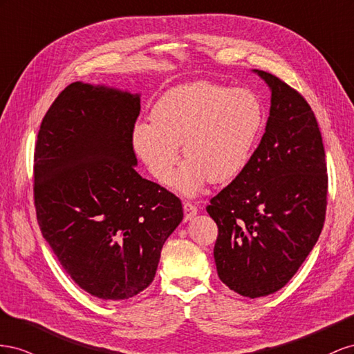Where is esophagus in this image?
Returning a JSON list of instances; mask_svg holds the SVG:
<instances>
[{
    "label": "esophagus",
    "mask_w": 354,
    "mask_h": 354,
    "mask_svg": "<svg viewBox=\"0 0 354 354\" xmlns=\"http://www.w3.org/2000/svg\"><path fill=\"white\" fill-rule=\"evenodd\" d=\"M184 214L185 221H191L197 215V207L193 203H189V201H184Z\"/></svg>",
    "instance_id": "1"
}]
</instances>
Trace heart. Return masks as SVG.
Returning a JSON list of instances; mask_svg holds the SVG:
<instances>
[{"label": "heart", "instance_id": "1", "mask_svg": "<svg viewBox=\"0 0 354 354\" xmlns=\"http://www.w3.org/2000/svg\"><path fill=\"white\" fill-rule=\"evenodd\" d=\"M151 120L133 129L135 153L160 184H169L183 145L187 161L174 185L180 193L194 194L207 179L225 184L245 170L264 113L250 90L197 82L169 90Z\"/></svg>", "mask_w": 354, "mask_h": 354}]
</instances>
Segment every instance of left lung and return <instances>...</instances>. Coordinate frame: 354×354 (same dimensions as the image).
I'll use <instances>...</instances> for the list:
<instances>
[{"mask_svg": "<svg viewBox=\"0 0 354 354\" xmlns=\"http://www.w3.org/2000/svg\"><path fill=\"white\" fill-rule=\"evenodd\" d=\"M271 92L266 133L245 170L206 207L218 225V276L237 294H274L322 233L328 175L317 121L297 90L254 69Z\"/></svg>", "mask_w": 354, "mask_h": 354, "instance_id": "obj_1", "label": "left lung"}]
</instances>
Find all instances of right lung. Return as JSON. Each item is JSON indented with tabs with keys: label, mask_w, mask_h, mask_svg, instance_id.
Masks as SVG:
<instances>
[{
	"label": "right lung",
	"mask_w": 354,
	"mask_h": 354,
	"mask_svg": "<svg viewBox=\"0 0 354 354\" xmlns=\"http://www.w3.org/2000/svg\"><path fill=\"white\" fill-rule=\"evenodd\" d=\"M139 111L138 93L75 82L48 108L37 138L43 237L71 279L104 301L151 285L161 248L184 218L175 194L135 170Z\"/></svg>",
	"instance_id": "1"
}]
</instances>
